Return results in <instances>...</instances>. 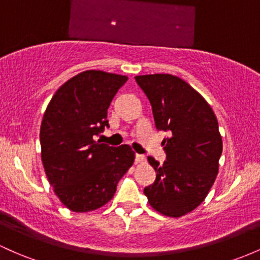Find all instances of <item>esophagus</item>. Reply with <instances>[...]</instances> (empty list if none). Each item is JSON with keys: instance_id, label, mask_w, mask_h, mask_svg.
I'll list each match as a JSON object with an SVG mask.
<instances>
[{"instance_id": "34e87169", "label": "esophagus", "mask_w": 260, "mask_h": 260, "mask_svg": "<svg viewBox=\"0 0 260 260\" xmlns=\"http://www.w3.org/2000/svg\"><path fill=\"white\" fill-rule=\"evenodd\" d=\"M145 160V156L142 155V154H136V164H139V162H143Z\"/></svg>"}]
</instances>
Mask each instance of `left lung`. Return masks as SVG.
<instances>
[{"label": "left lung", "mask_w": 260, "mask_h": 260, "mask_svg": "<svg viewBox=\"0 0 260 260\" xmlns=\"http://www.w3.org/2000/svg\"><path fill=\"white\" fill-rule=\"evenodd\" d=\"M152 105L158 131L168 133L161 145L167 160L148 161L156 173L144 195L154 210L180 217L207 196L218 173L222 138L212 108L186 81L170 74L136 76Z\"/></svg>", "instance_id": "obj_1"}]
</instances>
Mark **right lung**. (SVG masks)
<instances>
[{
    "label": "right lung",
    "mask_w": 260,
    "mask_h": 260,
    "mask_svg": "<svg viewBox=\"0 0 260 260\" xmlns=\"http://www.w3.org/2000/svg\"><path fill=\"white\" fill-rule=\"evenodd\" d=\"M127 76L87 70L50 100L41 125L42 161L54 192L74 212L100 209L113 198L135 152L95 141L108 127L107 110Z\"/></svg>",
    "instance_id": "add662e5"
}]
</instances>
